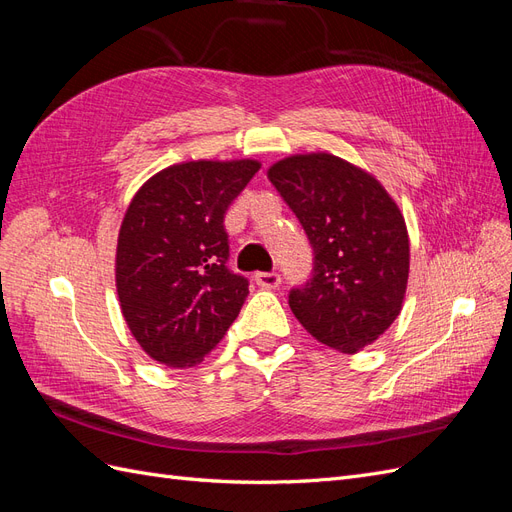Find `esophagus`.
I'll list each match as a JSON object with an SVG mask.
<instances>
[{"label":"esophagus","mask_w":512,"mask_h":512,"mask_svg":"<svg viewBox=\"0 0 512 512\" xmlns=\"http://www.w3.org/2000/svg\"><path fill=\"white\" fill-rule=\"evenodd\" d=\"M254 282H256L260 288L273 290V288L280 286L282 277H280V273H256V275H254Z\"/></svg>","instance_id":"1"}]
</instances>
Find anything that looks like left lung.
<instances>
[{"label":"left lung","instance_id":"8db88e82","mask_svg":"<svg viewBox=\"0 0 512 512\" xmlns=\"http://www.w3.org/2000/svg\"><path fill=\"white\" fill-rule=\"evenodd\" d=\"M314 247V277L290 292L305 331L356 354L391 327L406 299L410 239L404 213L365 168L327 151L267 168Z\"/></svg>","mask_w":512,"mask_h":512}]
</instances>
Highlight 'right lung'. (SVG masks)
Segmentation results:
<instances>
[{"label": "right lung", "mask_w": 512, "mask_h": 512, "mask_svg": "<svg viewBox=\"0 0 512 512\" xmlns=\"http://www.w3.org/2000/svg\"><path fill=\"white\" fill-rule=\"evenodd\" d=\"M260 162L192 160L149 177L117 237L121 314L153 361L194 367L222 342L250 288L226 269L224 213Z\"/></svg>", "instance_id": "obj_1"}]
</instances>
